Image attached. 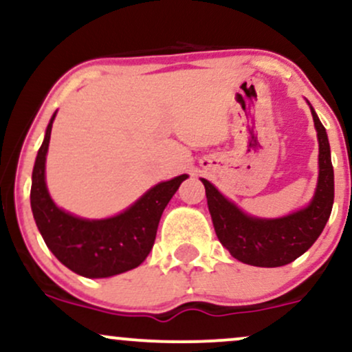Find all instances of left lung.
I'll return each mask as SVG.
<instances>
[{"instance_id": "left-lung-1", "label": "left lung", "mask_w": 352, "mask_h": 352, "mask_svg": "<svg viewBox=\"0 0 352 352\" xmlns=\"http://www.w3.org/2000/svg\"><path fill=\"white\" fill-rule=\"evenodd\" d=\"M308 102V100H306ZM311 116L318 132V184L306 207L278 218H260L245 213L208 180L205 185L207 204L220 243L238 261L261 268L285 266L308 252L329 220L334 201V170L324 125L311 104Z\"/></svg>"}]
</instances>
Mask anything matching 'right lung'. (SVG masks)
Wrapping results in <instances>:
<instances>
[{
	"mask_svg": "<svg viewBox=\"0 0 352 352\" xmlns=\"http://www.w3.org/2000/svg\"><path fill=\"white\" fill-rule=\"evenodd\" d=\"M56 112L46 127L33 168L31 210L44 243L52 254L86 278H109L139 266L151 253L165 207L187 173L153 185L124 212L91 220L59 208L46 185V155Z\"/></svg>",
	"mask_w": 352,
	"mask_h": 352,
	"instance_id": "1",
	"label": "right lung"
}]
</instances>
